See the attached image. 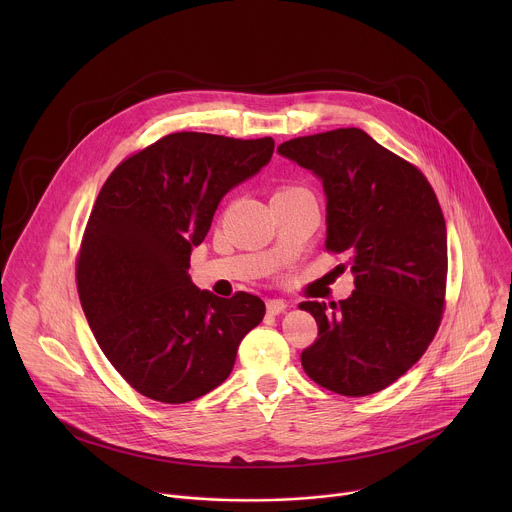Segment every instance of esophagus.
<instances>
[{
	"instance_id": "34e87169",
	"label": "esophagus",
	"mask_w": 512,
	"mask_h": 512,
	"mask_svg": "<svg viewBox=\"0 0 512 512\" xmlns=\"http://www.w3.org/2000/svg\"><path fill=\"white\" fill-rule=\"evenodd\" d=\"M265 306H267V312H269L271 316H277V314H281V312L287 308V304H285L283 300H267Z\"/></svg>"
}]
</instances>
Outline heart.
Listing matches in <instances>:
<instances>
[{
  "instance_id": "heart-1",
  "label": "heart",
  "mask_w": 512,
  "mask_h": 512,
  "mask_svg": "<svg viewBox=\"0 0 512 512\" xmlns=\"http://www.w3.org/2000/svg\"><path fill=\"white\" fill-rule=\"evenodd\" d=\"M291 188H300V186H285V188H281V190H291Z\"/></svg>"
}]
</instances>
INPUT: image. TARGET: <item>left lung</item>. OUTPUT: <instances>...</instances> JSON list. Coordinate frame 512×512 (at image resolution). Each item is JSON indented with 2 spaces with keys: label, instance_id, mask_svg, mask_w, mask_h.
<instances>
[{
  "label": "left lung",
  "instance_id": "8db88e82",
  "mask_svg": "<svg viewBox=\"0 0 512 512\" xmlns=\"http://www.w3.org/2000/svg\"><path fill=\"white\" fill-rule=\"evenodd\" d=\"M277 152L322 178L326 251L350 253L354 291L330 304L302 302L318 338L302 352L320 387L364 397L403 377L423 356L446 308L448 235L419 168L358 127L283 141Z\"/></svg>",
  "mask_w": 512,
  "mask_h": 512
}]
</instances>
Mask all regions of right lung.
Wrapping results in <instances>:
<instances>
[{"label": "right lung", "mask_w": 512, "mask_h": 512, "mask_svg": "<svg viewBox=\"0 0 512 512\" xmlns=\"http://www.w3.org/2000/svg\"><path fill=\"white\" fill-rule=\"evenodd\" d=\"M273 148L271 137L180 131L105 180L77 255V287L97 344L143 397L178 405L206 395L231 375L241 340L263 320V300L200 291L188 267L218 202Z\"/></svg>", "instance_id": "right-lung-1"}]
</instances>
